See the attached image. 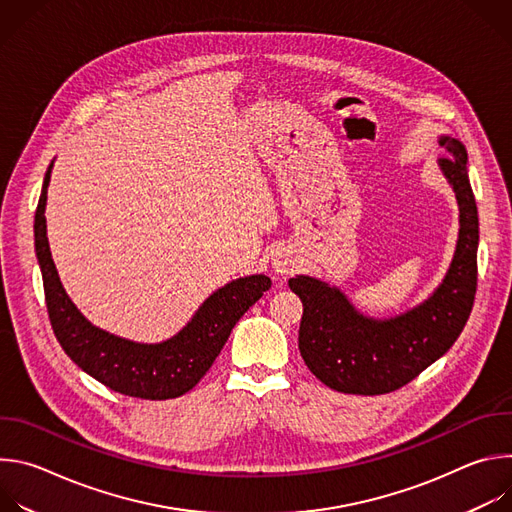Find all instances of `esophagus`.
I'll use <instances>...</instances> for the list:
<instances>
[{"instance_id": "34e87169", "label": "esophagus", "mask_w": 512, "mask_h": 512, "mask_svg": "<svg viewBox=\"0 0 512 512\" xmlns=\"http://www.w3.org/2000/svg\"><path fill=\"white\" fill-rule=\"evenodd\" d=\"M271 267L277 275H291L298 269V259L289 249H275L271 253Z\"/></svg>"}]
</instances>
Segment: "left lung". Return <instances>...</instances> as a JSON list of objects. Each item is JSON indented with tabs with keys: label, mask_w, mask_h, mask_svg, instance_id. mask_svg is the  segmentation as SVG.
<instances>
[{
	"label": "left lung",
	"mask_w": 512,
	"mask_h": 512,
	"mask_svg": "<svg viewBox=\"0 0 512 512\" xmlns=\"http://www.w3.org/2000/svg\"><path fill=\"white\" fill-rule=\"evenodd\" d=\"M440 145L448 152L440 168L456 192L460 233L444 281L423 304L395 318L375 320L362 316L326 281L310 275L289 279L291 291L304 304L302 358L334 391L383 395L401 389L452 348L470 318L478 279V208L464 143L442 135Z\"/></svg>",
	"instance_id": "8db88e82"
}]
</instances>
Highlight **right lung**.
Here are the masks:
<instances>
[{"instance_id":"add662e5","label":"right lung","mask_w":512,"mask_h":512,"mask_svg":"<svg viewBox=\"0 0 512 512\" xmlns=\"http://www.w3.org/2000/svg\"><path fill=\"white\" fill-rule=\"evenodd\" d=\"M52 166L36 208L34 241L56 340L72 362L115 393L152 401L188 393L212 367L241 316L271 287V279L247 275L216 289L176 336L160 344L125 340L93 326L66 296L50 255L44 210Z\"/></svg>"}]
</instances>
